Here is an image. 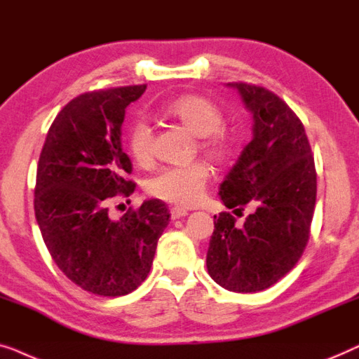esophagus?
Listing matches in <instances>:
<instances>
[{
	"instance_id": "obj_1",
	"label": "esophagus",
	"mask_w": 359,
	"mask_h": 359,
	"mask_svg": "<svg viewBox=\"0 0 359 359\" xmlns=\"http://www.w3.org/2000/svg\"><path fill=\"white\" fill-rule=\"evenodd\" d=\"M187 215H189V211L184 210V208H172V210H170V216H172V219L185 218Z\"/></svg>"
}]
</instances>
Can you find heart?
I'll list each match as a JSON object with an SVG mask.
<instances>
[{
    "label": "heart",
    "instance_id": "1",
    "mask_svg": "<svg viewBox=\"0 0 359 359\" xmlns=\"http://www.w3.org/2000/svg\"><path fill=\"white\" fill-rule=\"evenodd\" d=\"M170 117L179 120L191 133L201 138L203 148L215 159H224L231 153V141L224 133L223 114L211 100L200 95H182L165 107ZM151 127L143 118L135 120L128 130V151L138 164L151 159ZM210 168L205 163L168 165L148 180L146 189L153 196L168 203L191 206L203 196L210 180Z\"/></svg>",
    "mask_w": 359,
    "mask_h": 359
}]
</instances>
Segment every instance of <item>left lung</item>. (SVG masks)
Here are the masks:
<instances>
[{
  "instance_id": "8db88e82",
  "label": "left lung",
  "mask_w": 359,
  "mask_h": 359,
  "mask_svg": "<svg viewBox=\"0 0 359 359\" xmlns=\"http://www.w3.org/2000/svg\"><path fill=\"white\" fill-rule=\"evenodd\" d=\"M252 115V140L219 185L226 208L252 205L237 226L215 216L206 269L224 290L257 292L281 280L304 252L317 177L309 140L297 115L269 89L229 83Z\"/></svg>"
}]
</instances>
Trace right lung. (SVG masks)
<instances>
[{
  "instance_id": "add662e5",
  "label": "right lung",
  "mask_w": 359,
  "mask_h": 359,
  "mask_svg": "<svg viewBox=\"0 0 359 359\" xmlns=\"http://www.w3.org/2000/svg\"><path fill=\"white\" fill-rule=\"evenodd\" d=\"M144 90L128 86L73 99L53 120L39 158L34 210L43 242L58 269L93 294L135 291L169 224L158 198L120 219L109 216L110 198L135 190L125 177L131 161L122 149V123Z\"/></svg>"
}]
</instances>
